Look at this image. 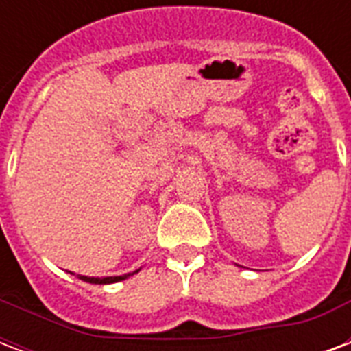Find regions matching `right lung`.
<instances>
[{
	"instance_id": "1",
	"label": "right lung",
	"mask_w": 351,
	"mask_h": 351,
	"mask_svg": "<svg viewBox=\"0 0 351 351\" xmlns=\"http://www.w3.org/2000/svg\"><path fill=\"white\" fill-rule=\"evenodd\" d=\"M136 272L138 271L128 272V274H123V276H106V278H90V276H80V274H77V276L88 283H99V285H104V283H116V282H121V280H127L128 276H132V274H136Z\"/></svg>"
}]
</instances>
